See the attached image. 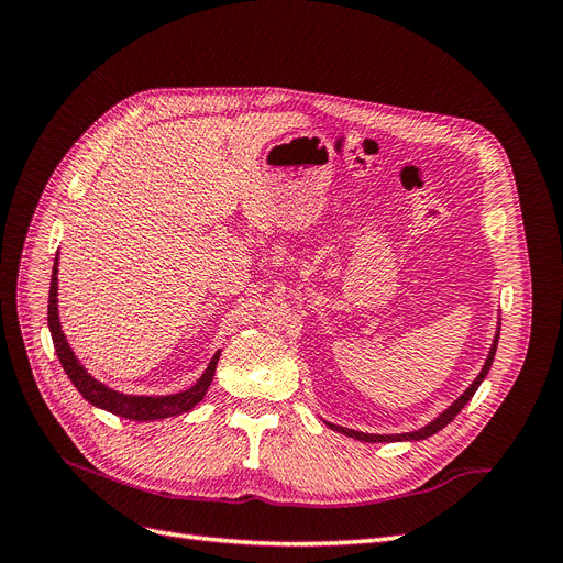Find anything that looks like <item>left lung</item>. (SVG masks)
Returning a JSON list of instances; mask_svg holds the SVG:
<instances>
[{"label":"left lung","instance_id":"1","mask_svg":"<svg viewBox=\"0 0 563 563\" xmlns=\"http://www.w3.org/2000/svg\"><path fill=\"white\" fill-rule=\"evenodd\" d=\"M496 347H498V335H496V340H493V347H490V352H488V360H486V364H484V368H482V373L479 376H476V380L467 387V391L463 397H460L453 406H449L444 413H441L434 422H430L428 428H422V430H418V432H406V434H364V432H354V430H345V428H335V424H331L333 430H338V432H343V434H347V437H352V439H362V441H371V444H376V441H406V439H424V437H430V434H434V432H439L441 428H446V424L463 411V406L474 397V391H476V387L482 385V380L486 378V373H488V368H490V364H493V356H496Z\"/></svg>","mask_w":563,"mask_h":563}]
</instances>
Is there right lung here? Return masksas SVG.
Masks as SVG:
<instances>
[{"label":"right lung","instance_id":"1","mask_svg":"<svg viewBox=\"0 0 563 563\" xmlns=\"http://www.w3.org/2000/svg\"><path fill=\"white\" fill-rule=\"evenodd\" d=\"M58 258L54 265V275H51V288H48V329H51V338H54V347L58 360L67 373V378L73 380V385L79 389V395L87 399L89 404L106 408V411L122 416L129 420H159V418H168V416H180L187 413L192 406H197L207 389L213 380L216 373V364L220 352L213 354V360L209 364V368L203 371V376L190 387L180 391V395H168V397H131V395H119V391L100 385L98 380H93L84 366L77 362L75 352L67 345V340L60 331V321H58Z\"/></svg>","mask_w":563,"mask_h":563}]
</instances>
